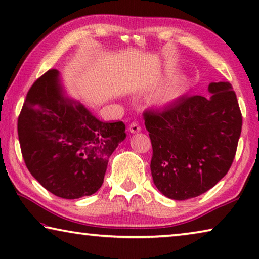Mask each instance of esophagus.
Returning <instances> with one entry per match:
<instances>
[{
    "label": "esophagus",
    "instance_id": "esophagus-1",
    "mask_svg": "<svg viewBox=\"0 0 259 259\" xmlns=\"http://www.w3.org/2000/svg\"><path fill=\"white\" fill-rule=\"evenodd\" d=\"M141 130H142L141 125L138 124L137 122H131V123H130V125H129V131H130V133H133V134H135V133H140Z\"/></svg>",
    "mask_w": 259,
    "mask_h": 259
}]
</instances>
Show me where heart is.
Masks as SVG:
<instances>
[{
	"instance_id": "b5f03b06",
	"label": "heart",
	"mask_w": 259,
	"mask_h": 259,
	"mask_svg": "<svg viewBox=\"0 0 259 259\" xmlns=\"http://www.w3.org/2000/svg\"><path fill=\"white\" fill-rule=\"evenodd\" d=\"M183 92V84L181 83H175L172 86L166 88L161 94L158 96L157 101L161 103V105H165V103L172 102L173 100H176Z\"/></svg>"
}]
</instances>
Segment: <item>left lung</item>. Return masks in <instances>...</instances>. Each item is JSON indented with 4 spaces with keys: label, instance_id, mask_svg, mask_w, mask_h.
<instances>
[{
    "label": "left lung",
    "instance_id": "1",
    "mask_svg": "<svg viewBox=\"0 0 259 259\" xmlns=\"http://www.w3.org/2000/svg\"><path fill=\"white\" fill-rule=\"evenodd\" d=\"M209 98L183 96L143 113L152 144L151 175L161 194L187 200L228 173L242 130V113L229 82H211Z\"/></svg>",
    "mask_w": 259,
    "mask_h": 259
}]
</instances>
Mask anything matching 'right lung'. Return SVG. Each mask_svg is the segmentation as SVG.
Listing matches in <instances>:
<instances>
[{
	"label": "right lung",
	"mask_w": 259,
	"mask_h": 259,
	"mask_svg": "<svg viewBox=\"0 0 259 259\" xmlns=\"http://www.w3.org/2000/svg\"><path fill=\"white\" fill-rule=\"evenodd\" d=\"M23 159L31 175L63 199L101 187L108 159L125 138L123 122H101L64 98L57 69H49L26 94L17 121Z\"/></svg>",
	"instance_id": "1"
}]
</instances>
